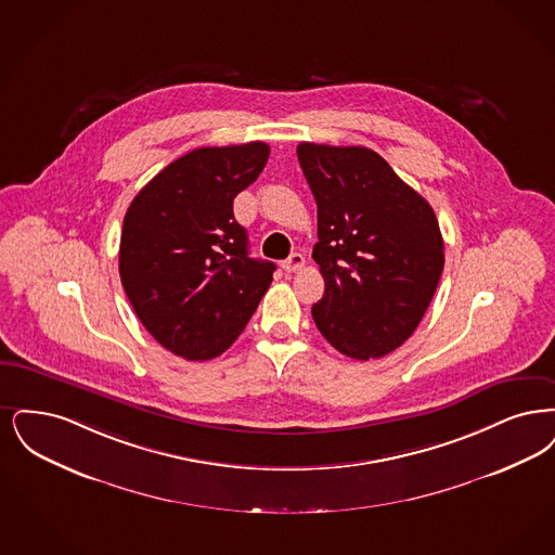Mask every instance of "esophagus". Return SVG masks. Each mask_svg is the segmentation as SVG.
<instances>
[{
	"mask_svg": "<svg viewBox=\"0 0 555 555\" xmlns=\"http://www.w3.org/2000/svg\"><path fill=\"white\" fill-rule=\"evenodd\" d=\"M282 267H284V271L294 273V271H298V269H302V267H305V257H302L300 253H292L288 259L282 263Z\"/></svg>",
	"mask_w": 555,
	"mask_h": 555,
	"instance_id": "34e87169",
	"label": "esophagus"
}]
</instances>
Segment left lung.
Masks as SVG:
<instances>
[{"mask_svg":"<svg viewBox=\"0 0 555 555\" xmlns=\"http://www.w3.org/2000/svg\"><path fill=\"white\" fill-rule=\"evenodd\" d=\"M296 155L317 201L325 280L314 325L350 359L386 357L414 334L443 271L434 209L366 146L300 143Z\"/></svg>","mask_w":555,"mask_h":555,"instance_id":"8db88e82","label":"left lung"}]
</instances>
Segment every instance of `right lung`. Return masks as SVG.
I'll return each instance as SVG.
<instances>
[{"label": "right lung", "mask_w": 555, "mask_h": 555, "mask_svg": "<svg viewBox=\"0 0 555 555\" xmlns=\"http://www.w3.org/2000/svg\"><path fill=\"white\" fill-rule=\"evenodd\" d=\"M269 145L201 146L162 169L124 217L120 278L146 332L186 361L225 352L257 311L275 266L248 257L236 194Z\"/></svg>", "instance_id": "right-lung-1"}]
</instances>
